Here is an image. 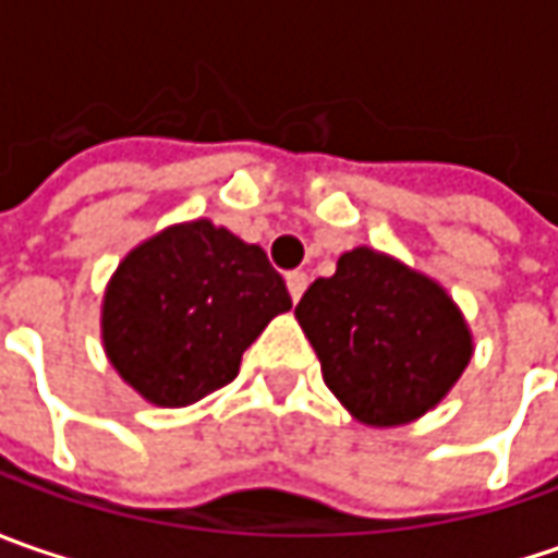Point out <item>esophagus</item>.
<instances>
[{
  "label": "esophagus",
  "mask_w": 558,
  "mask_h": 558,
  "mask_svg": "<svg viewBox=\"0 0 558 558\" xmlns=\"http://www.w3.org/2000/svg\"><path fill=\"white\" fill-rule=\"evenodd\" d=\"M286 286H289L291 301H301V294H304V291H307V286H311V276H307L304 269H294V272H289V276H286Z\"/></svg>",
  "instance_id": "esophagus-1"
}]
</instances>
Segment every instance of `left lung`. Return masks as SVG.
Instances as JSON below:
<instances>
[{
	"mask_svg": "<svg viewBox=\"0 0 558 558\" xmlns=\"http://www.w3.org/2000/svg\"><path fill=\"white\" fill-rule=\"evenodd\" d=\"M341 407L369 428L435 410L475 354L457 301L432 276L360 245L294 307Z\"/></svg>",
	"mask_w": 558,
	"mask_h": 558,
	"instance_id": "obj_1",
	"label": "left lung"
}]
</instances>
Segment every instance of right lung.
Returning a JSON list of instances; mask_svg holds the SVG:
<instances>
[{
  "mask_svg": "<svg viewBox=\"0 0 558 558\" xmlns=\"http://www.w3.org/2000/svg\"><path fill=\"white\" fill-rule=\"evenodd\" d=\"M291 311L267 251L210 220L173 223L133 247L101 298V344L155 407H189L239 375L272 316Z\"/></svg>",
  "mask_w": 558,
  "mask_h": 558,
  "instance_id": "add662e5",
  "label": "right lung"
}]
</instances>
